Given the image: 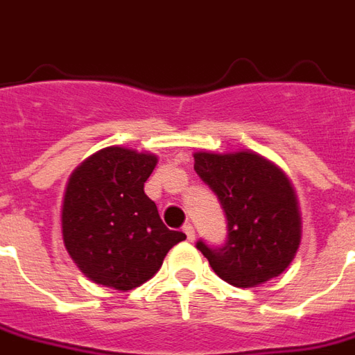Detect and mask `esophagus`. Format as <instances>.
I'll list each match as a JSON object with an SVG mask.
<instances>
[{
    "instance_id": "1",
    "label": "esophagus",
    "mask_w": 355,
    "mask_h": 355,
    "mask_svg": "<svg viewBox=\"0 0 355 355\" xmlns=\"http://www.w3.org/2000/svg\"><path fill=\"white\" fill-rule=\"evenodd\" d=\"M182 232H184L186 238H188V240H190V242H192V240H194V227H192V225H190V223H186L184 227H182Z\"/></svg>"
}]
</instances>
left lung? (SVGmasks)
Listing matches in <instances>:
<instances>
[{"label": "left lung", "instance_id": "8db88e82", "mask_svg": "<svg viewBox=\"0 0 355 355\" xmlns=\"http://www.w3.org/2000/svg\"><path fill=\"white\" fill-rule=\"evenodd\" d=\"M194 171L217 196L227 219L223 246L196 242L213 271L238 288L279 277L296 255L302 229L284 173L254 152H198Z\"/></svg>", "mask_w": 355, "mask_h": 355}]
</instances>
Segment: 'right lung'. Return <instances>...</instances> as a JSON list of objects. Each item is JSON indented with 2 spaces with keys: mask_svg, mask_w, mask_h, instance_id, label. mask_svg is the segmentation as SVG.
I'll list each match as a JSON object with an SVG mask.
<instances>
[{
  "mask_svg": "<svg viewBox=\"0 0 355 355\" xmlns=\"http://www.w3.org/2000/svg\"><path fill=\"white\" fill-rule=\"evenodd\" d=\"M157 157L111 146L74 171L63 200V240L92 281L132 290L159 271L171 248L186 238L163 225L144 182Z\"/></svg>",
  "mask_w": 355,
  "mask_h": 355,
  "instance_id": "add662e5",
  "label": "right lung"
}]
</instances>
